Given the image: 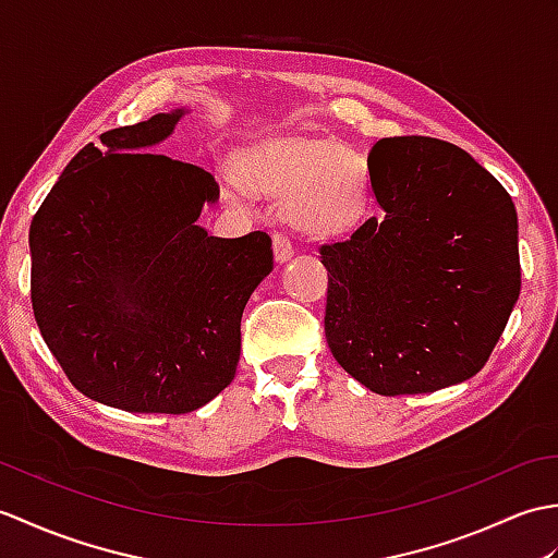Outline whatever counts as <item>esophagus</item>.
<instances>
[{
    "instance_id": "1",
    "label": "esophagus",
    "mask_w": 558,
    "mask_h": 558,
    "mask_svg": "<svg viewBox=\"0 0 558 558\" xmlns=\"http://www.w3.org/2000/svg\"><path fill=\"white\" fill-rule=\"evenodd\" d=\"M272 244H276V258L278 260H288L294 254L292 240L282 230H278L276 234H272Z\"/></svg>"
}]
</instances>
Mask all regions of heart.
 <instances>
[{
	"mask_svg": "<svg viewBox=\"0 0 558 558\" xmlns=\"http://www.w3.org/2000/svg\"><path fill=\"white\" fill-rule=\"evenodd\" d=\"M234 174L252 192L288 194V216L306 232H345L369 206V165L357 150L324 138L264 141L236 156Z\"/></svg>",
	"mask_w": 558,
	"mask_h": 558,
	"instance_id": "b5f03b06",
	"label": "heart"
}]
</instances>
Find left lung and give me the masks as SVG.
<instances>
[{
	"label": "left lung",
	"mask_w": 558,
	"mask_h": 558,
	"mask_svg": "<svg viewBox=\"0 0 558 558\" xmlns=\"http://www.w3.org/2000/svg\"><path fill=\"white\" fill-rule=\"evenodd\" d=\"M366 165L381 216L318 246L328 348L378 396L465 381L520 294L513 201L465 150L429 136L376 141Z\"/></svg>",
	"instance_id": "8db88e82"
}]
</instances>
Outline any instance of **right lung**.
<instances>
[{
	"instance_id": "obj_1",
	"label": "right lung",
	"mask_w": 558,
	"mask_h": 558,
	"mask_svg": "<svg viewBox=\"0 0 558 558\" xmlns=\"http://www.w3.org/2000/svg\"><path fill=\"white\" fill-rule=\"evenodd\" d=\"M182 112L110 129L59 177L31 222V302L76 390L126 412L184 414L234 378L242 312L272 270L266 232L208 236L220 189L150 148Z\"/></svg>"
}]
</instances>
